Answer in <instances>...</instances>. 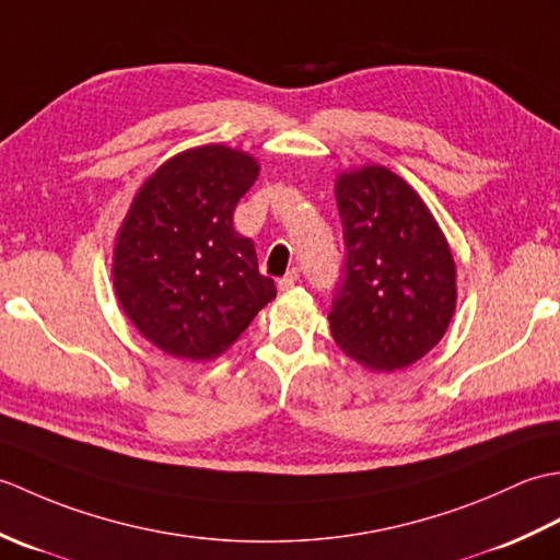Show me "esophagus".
Here are the masks:
<instances>
[{"label": "esophagus", "instance_id": "34e87169", "mask_svg": "<svg viewBox=\"0 0 560 560\" xmlns=\"http://www.w3.org/2000/svg\"><path fill=\"white\" fill-rule=\"evenodd\" d=\"M295 283H299V271L291 269V271L287 273V277L279 279V291H289V289L295 287Z\"/></svg>", "mask_w": 560, "mask_h": 560}]
</instances>
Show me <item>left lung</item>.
Here are the masks:
<instances>
[{
    "instance_id": "1",
    "label": "left lung",
    "mask_w": 560,
    "mask_h": 560,
    "mask_svg": "<svg viewBox=\"0 0 560 560\" xmlns=\"http://www.w3.org/2000/svg\"><path fill=\"white\" fill-rule=\"evenodd\" d=\"M335 197L347 277L329 313L331 337L365 371H401L447 331L455 257L421 195L385 165L341 171Z\"/></svg>"
}]
</instances>
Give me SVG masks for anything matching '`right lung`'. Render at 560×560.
I'll return each instance as SVG.
<instances>
[{"mask_svg": "<svg viewBox=\"0 0 560 560\" xmlns=\"http://www.w3.org/2000/svg\"><path fill=\"white\" fill-rule=\"evenodd\" d=\"M259 175L247 151L205 144L175 153L129 205L113 247V289L127 319L173 359L229 351L277 287L233 211Z\"/></svg>", "mask_w": 560, "mask_h": 560, "instance_id": "1", "label": "right lung"}]
</instances>
